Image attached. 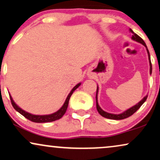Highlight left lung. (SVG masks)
Segmentation results:
<instances>
[{
  "instance_id": "left-lung-1",
  "label": "left lung",
  "mask_w": 160,
  "mask_h": 160,
  "mask_svg": "<svg viewBox=\"0 0 160 160\" xmlns=\"http://www.w3.org/2000/svg\"><path fill=\"white\" fill-rule=\"evenodd\" d=\"M130 32L132 33V38L134 40H136L137 42H139V43H142V45H144L145 47H146V49H147V52H148V59H149V62H150V74H151V72H152V66H151V58H150V54H149V52H148V49L147 46H146V44L144 42V40H143L142 38L139 37V35H137L136 33H134V32L132 31V29H130ZM98 87L97 88V94H96V106H97V110H98V112H99V114H100L101 116H102L103 117H106V118H108V119H111V120H123V119H125L127 118V117H130L133 114H134L135 112H137L138 109L140 108V106H142V105L145 102V100H146V99L148 98V95L145 97L144 98L142 99V100L140 101V102H138L137 105H135L134 106L131 107L129 109H128L127 111H125V112L122 113V114H110V113H107L106 112H104L103 110H102V108H100V106L98 105Z\"/></svg>"
}]
</instances>
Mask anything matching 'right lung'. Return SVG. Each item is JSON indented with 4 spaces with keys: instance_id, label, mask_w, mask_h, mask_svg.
Wrapping results in <instances>:
<instances>
[{
    "instance_id": "obj_1",
    "label": "right lung",
    "mask_w": 160,
    "mask_h": 160,
    "mask_svg": "<svg viewBox=\"0 0 160 160\" xmlns=\"http://www.w3.org/2000/svg\"><path fill=\"white\" fill-rule=\"evenodd\" d=\"M80 86V83H78V85H76L75 86L72 88V90L71 91V92L69 93V94L68 95L67 98L64 102L63 106H62L61 108H60L58 112H56L54 114H49V115H33L32 114H29V113L25 112V111L22 110V109L18 107L17 105L15 103L12 97L10 96V100H11V102L13 108L15 109L17 112H18L20 114L23 115V117H25L26 119L29 120L30 121H32L34 122H53V121H55L57 120H59V119L61 118V117L63 116L64 114H65L66 112V109L68 108V101H69V99L72 96V94H73L74 91L76 90L77 88H78L79 86Z\"/></svg>"
}]
</instances>
